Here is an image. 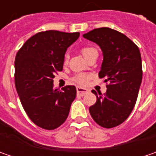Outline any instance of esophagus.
Wrapping results in <instances>:
<instances>
[{"instance_id":"obj_1","label":"esophagus","mask_w":156,"mask_h":156,"mask_svg":"<svg viewBox=\"0 0 156 156\" xmlns=\"http://www.w3.org/2000/svg\"><path fill=\"white\" fill-rule=\"evenodd\" d=\"M76 91H77V94H80V95H84L85 94H87L88 92V89L85 88V87H76Z\"/></svg>"}]
</instances>
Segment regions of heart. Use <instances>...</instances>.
Listing matches in <instances>:
<instances>
[{
	"mask_svg": "<svg viewBox=\"0 0 156 156\" xmlns=\"http://www.w3.org/2000/svg\"><path fill=\"white\" fill-rule=\"evenodd\" d=\"M94 51H96L94 48H82V55H83V56L86 57L87 55H89L90 53H92ZM65 63L68 62V55H66L65 56ZM73 80L76 83H78V84H81V85H83V84H86L87 82V81L89 80V75H85V74H81V75H75V77L73 78Z\"/></svg>",
	"mask_w": 156,
	"mask_h": 156,
	"instance_id": "b5f03b06",
	"label": "heart"
}]
</instances>
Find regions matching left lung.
<instances>
[{
	"instance_id": "left-lung-1",
	"label": "left lung",
	"mask_w": 156,
	"mask_h": 156,
	"mask_svg": "<svg viewBox=\"0 0 156 156\" xmlns=\"http://www.w3.org/2000/svg\"><path fill=\"white\" fill-rule=\"evenodd\" d=\"M83 37L101 48L103 61L99 77L109 82L104 95L92 91L96 102L89 113L100 126L116 127L129 116L136 102L142 79L141 53L125 34L109 27L95 28Z\"/></svg>"
}]
</instances>
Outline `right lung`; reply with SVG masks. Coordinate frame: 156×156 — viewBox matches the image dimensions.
Here are the masks:
<instances>
[{
    "instance_id": "obj_1",
    "label": "right lung",
    "mask_w": 156,
    "mask_h": 156,
    "mask_svg": "<svg viewBox=\"0 0 156 156\" xmlns=\"http://www.w3.org/2000/svg\"><path fill=\"white\" fill-rule=\"evenodd\" d=\"M80 33L55 30L40 32L27 40L16 54L15 87L30 120L48 130L57 129L68 118L76 96L75 86L55 88L53 79L62 71L65 53Z\"/></svg>"
}]
</instances>
